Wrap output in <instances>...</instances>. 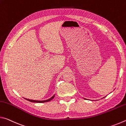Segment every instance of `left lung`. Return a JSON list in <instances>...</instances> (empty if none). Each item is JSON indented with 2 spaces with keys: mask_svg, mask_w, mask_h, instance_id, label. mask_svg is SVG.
I'll list each match as a JSON object with an SVG mask.
<instances>
[{
  "mask_svg": "<svg viewBox=\"0 0 126 126\" xmlns=\"http://www.w3.org/2000/svg\"><path fill=\"white\" fill-rule=\"evenodd\" d=\"M104 97H103V98H104ZM84 99H86V98H84Z\"/></svg>",
  "mask_w": 126,
  "mask_h": 126,
  "instance_id": "left-lung-1",
  "label": "left lung"
}]
</instances>
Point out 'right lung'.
<instances>
[{
	"mask_svg": "<svg viewBox=\"0 0 126 126\" xmlns=\"http://www.w3.org/2000/svg\"><path fill=\"white\" fill-rule=\"evenodd\" d=\"M54 96H55V94L53 95V96L51 98H50L49 99L44 100V101H38V100H32V99H27V98H25V99H27V101H28L29 102H34V103H44V102H48L49 101H50L51 100H52L53 98H54Z\"/></svg>",
	"mask_w": 126,
	"mask_h": 126,
	"instance_id": "1",
	"label": "right lung"
}]
</instances>
